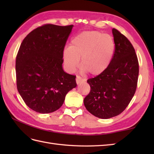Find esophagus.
I'll return each instance as SVG.
<instances>
[{
    "instance_id": "obj_1",
    "label": "esophagus",
    "mask_w": 154,
    "mask_h": 154,
    "mask_svg": "<svg viewBox=\"0 0 154 154\" xmlns=\"http://www.w3.org/2000/svg\"><path fill=\"white\" fill-rule=\"evenodd\" d=\"M85 81H86L85 79H84V78H82L80 76H77L76 77V83L77 85H79L83 82H85Z\"/></svg>"
}]
</instances>
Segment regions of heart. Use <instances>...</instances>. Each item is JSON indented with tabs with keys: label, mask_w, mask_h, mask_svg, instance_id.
Listing matches in <instances>:
<instances>
[{
	"label": "heart",
	"mask_w": 154,
	"mask_h": 154,
	"mask_svg": "<svg viewBox=\"0 0 154 154\" xmlns=\"http://www.w3.org/2000/svg\"><path fill=\"white\" fill-rule=\"evenodd\" d=\"M112 37L97 31L83 32L72 39L69 47L63 52L65 66L69 72L79 65L91 75H99L105 71L115 52Z\"/></svg>",
	"instance_id": "b5f03b06"
}]
</instances>
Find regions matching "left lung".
Here are the masks:
<instances>
[{
    "label": "left lung",
    "instance_id": "obj_1",
    "mask_svg": "<svg viewBox=\"0 0 154 154\" xmlns=\"http://www.w3.org/2000/svg\"><path fill=\"white\" fill-rule=\"evenodd\" d=\"M115 52L112 60L102 74L87 80L91 91L84 99L87 110L100 119L119 115L126 109L136 92L139 63L130 42L112 29Z\"/></svg>",
    "mask_w": 154,
    "mask_h": 154
}]
</instances>
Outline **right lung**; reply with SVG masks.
Instances as JSON below:
<instances>
[{"label": "right lung", "instance_id": "right-lung-1", "mask_svg": "<svg viewBox=\"0 0 154 154\" xmlns=\"http://www.w3.org/2000/svg\"><path fill=\"white\" fill-rule=\"evenodd\" d=\"M73 25L44 24L23 40L16 58V85L26 104L35 112H53L76 87V76L64 72L63 52Z\"/></svg>", "mask_w": 154, "mask_h": 154}]
</instances>
